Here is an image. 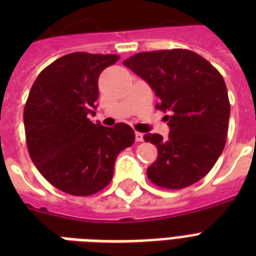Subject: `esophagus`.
<instances>
[{
  "label": "esophagus",
  "mask_w": 256,
  "mask_h": 256,
  "mask_svg": "<svg viewBox=\"0 0 256 256\" xmlns=\"http://www.w3.org/2000/svg\"><path fill=\"white\" fill-rule=\"evenodd\" d=\"M136 142H144V134L142 132H136Z\"/></svg>",
  "instance_id": "obj_1"
}]
</instances>
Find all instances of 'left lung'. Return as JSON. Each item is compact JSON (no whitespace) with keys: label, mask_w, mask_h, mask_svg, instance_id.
<instances>
[{"label":"left lung","mask_w":256,"mask_h":256,"mask_svg":"<svg viewBox=\"0 0 256 256\" xmlns=\"http://www.w3.org/2000/svg\"><path fill=\"white\" fill-rule=\"evenodd\" d=\"M124 65L150 85L170 132L144 134L158 158L148 168L152 183L179 190L212 168L226 144L230 102L224 80L210 62L184 49L144 52Z\"/></svg>","instance_id":"1"}]
</instances>
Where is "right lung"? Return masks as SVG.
Listing matches in <instances>:
<instances>
[{
	"label": "right lung",
	"mask_w": 256,
	"mask_h": 256,
	"mask_svg": "<svg viewBox=\"0 0 256 256\" xmlns=\"http://www.w3.org/2000/svg\"><path fill=\"white\" fill-rule=\"evenodd\" d=\"M114 54L70 53L44 69L24 110L30 158L42 176L64 192L96 194L110 183L116 156L134 144L128 124H92L98 78L118 61Z\"/></svg>",
	"instance_id": "right-lung-1"
}]
</instances>
